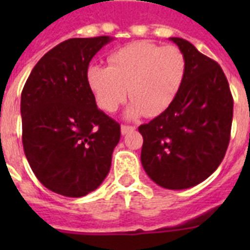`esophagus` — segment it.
Masks as SVG:
<instances>
[{
  "label": "esophagus",
  "mask_w": 250,
  "mask_h": 250,
  "mask_svg": "<svg viewBox=\"0 0 250 250\" xmlns=\"http://www.w3.org/2000/svg\"><path fill=\"white\" fill-rule=\"evenodd\" d=\"M133 129H135V127H133V125H122V127H121V131H122V133H123V135H125V133L131 132V131H133Z\"/></svg>",
  "instance_id": "obj_1"
}]
</instances>
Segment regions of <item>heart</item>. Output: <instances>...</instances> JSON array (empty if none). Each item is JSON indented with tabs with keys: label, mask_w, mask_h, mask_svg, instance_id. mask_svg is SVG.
I'll use <instances>...</instances> for the list:
<instances>
[{
	"label": "heart",
	"mask_w": 250,
	"mask_h": 250,
	"mask_svg": "<svg viewBox=\"0 0 250 250\" xmlns=\"http://www.w3.org/2000/svg\"><path fill=\"white\" fill-rule=\"evenodd\" d=\"M186 72V56L179 48L136 41L111 53L109 67L89 66L86 82L97 105L107 113H114L129 93L133 101L127 117H157L174 102Z\"/></svg>",
	"instance_id": "b5f03b06"
}]
</instances>
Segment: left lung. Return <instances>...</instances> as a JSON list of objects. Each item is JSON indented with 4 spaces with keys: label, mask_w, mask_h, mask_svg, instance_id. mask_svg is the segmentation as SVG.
I'll list each match as a JSON object with an SVG mask.
<instances>
[{
    "label": "left lung",
    "mask_w": 250,
    "mask_h": 250,
    "mask_svg": "<svg viewBox=\"0 0 250 250\" xmlns=\"http://www.w3.org/2000/svg\"><path fill=\"white\" fill-rule=\"evenodd\" d=\"M187 60L183 85L168 109L139 127L141 164L167 189H187L208 179L225 158L233 98L222 67L189 41L171 37Z\"/></svg>",
    "instance_id": "1"
}]
</instances>
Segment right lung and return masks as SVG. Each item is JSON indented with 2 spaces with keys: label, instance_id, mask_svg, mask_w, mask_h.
Returning a JSON list of instances; mask_svg holds the SVG:
<instances>
[{
  "label": "right lung",
  "instance_id": "obj_1",
  "mask_svg": "<svg viewBox=\"0 0 250 250\" xmlns=\"http://www.w3.org/2000/svg\"><path fill=\"white\" fill-rule=\"evenodd\" d=\"M109 36L68 39L36 63L21 90V141L33 174L52 192L83 197L104 182L121 125L96 105L90 60Z\"/></svg>",
  "mask_w": 250,
  "mask_h": 250
}]
</instances>
